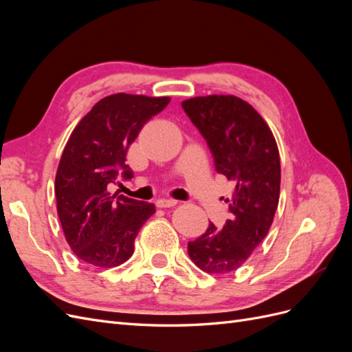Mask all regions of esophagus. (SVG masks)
Returning <instances> with one entry per match:
<instances>
[{"mask_svg": "<svg viewBox=\"0 0 352 352\" xmlns=\"http://www.w3.org/2000/svg\"><path fill=\"white\" fill-rule=\"evenodd\" d=\"M176 204H177L176 199H164V198L158 199V201L155 202V206H157L158 208H170V207H175Z\"/></svg>", "mask_w": 352, "mask_h": 352, "instance_id": "1", "label": "esophagus"}]
</instances>
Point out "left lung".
I'll list each match as a JSON object with an SVG mask.
<instances>
[{
	"label": "left lung",
	"mask_w": 352,
	"mask_h": 352,
	"mask_svg": "<svg viewBox=\"0 0 352 352\" xmlns=\"http://www.w3.org/2000/svg\"><path fill=\"white\" fill-rule=\"evenodd\" d=\"M182 107L204 136L216 172L235 182L230 219L188 242V254L202 272H235L269 233L280 194L278 144L263 117L235 95L189 98Z\"/></svg>",
	"instance_id": "1"
}]
</instances>
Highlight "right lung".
Returning a JSON list of instances; mask_svg holds the SVG:
<instances>
[{
  "mask_svg": "<svg viewBox=\"0 0 352 352\" xmlns=\"http://www.w3.org/2000/svg\"><path fill=\"white\" fill-rule=\"evenodd\" d=\"M168 97L113 94L74 127L56 175L57 212L72 251L95 267L129 260L135 238L155 207L109 190L117 176L132 179L126 153L144 124L166 109Z\"/></svg>",
  "mask_w": 352,
  "mask_h": 352,
  "instance_id": "obj_1",
  "label": "right lung"
}]
</instances>
